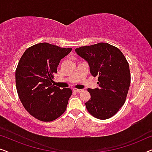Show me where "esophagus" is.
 Here are the masks:
<instances>
[{
    "mask_svg": "<svg viewBox=\"0 0 152 152\" xmlns=\"http://www.w3.org/2000/svg\"><path fill=\"white\" fill-rule=\"evenodd\" d=\"M72 91H74V92H77V93H80L81 91H82V89H78V88H74L72 89Z\"/></svg>",
    "mask_w": 152,
    "mask_h": 152,
    "instance_id": "esophagus-1",
    "label": "esophagus"
}]
</instances>
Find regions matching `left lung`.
<instances>
[{
  "mask_svg": "<svg viewBox=\"0 0 152 152\" xmlns=\"http://www.w3.org/2000/svg\"><path fill=\"white\" fill-rule=\"evenodd\" d=\"M88 61L91 74L98 77L99 88H88L91 99L85 103L88 113L99 120L113 116L126 101L131 82L129 66L118 48L99 43L75 49Z\"/></svg>",
  "mask_w": 152,
  "mask_h": 152,
  "instance_id": "8db88e82",
  "label": "left lung"
}]
</instances>
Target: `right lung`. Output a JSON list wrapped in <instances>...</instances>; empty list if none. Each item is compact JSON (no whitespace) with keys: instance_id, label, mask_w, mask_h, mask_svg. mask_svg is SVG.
Instances as JSON below:
<instances>
[{"instance_id":"1","label":"right lung","mask_w":152,"mask_h":152,"mask_svg":"<svg viewBox=\"0 0 152 152\" xmlns=\"http://www.w3.org/2000/svg\"><path fill=\"white\" fill-rule=\"evenodd\" d=\"M72 50L48 43L28 48L16 69V90L22 104L36 119L51 122L66 109L72 91L53 84L60 61Z\"/></svg>"}]
</instances>
